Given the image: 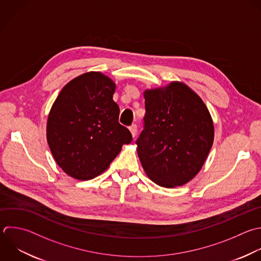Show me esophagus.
<instances>
[{"instance_id":"esophagus-1","label":"esophagus","mask_w":261,"mask_h":261,"mask_svg":"<svg viewBox=\"0 0 261 261\" xmlns=\"http://www.w3.org/2000/svg\"><path fill=\"white\" fill-rule=\"evenodd\" d=\"M129 130H130V133H132V136H133V138H135L136 136H137V130H138V128H137V125L136 124H132L129 127Z\"/></svg>"}]
</instances>
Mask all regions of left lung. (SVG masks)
Segmentation results:
<instances>
[{
	"label": "left lung",
	"mask_w": 261,
	"mask_h": 261,
	"mask_svg": "<svg viewBox=\"0 0 261 261\" xmlns=\"http://www.w3.org/2000/svg\"><path fill=\"white\" fill-rule=\"evenodd\" d=\"M144 98L145 126L136 142L142 166L160 187L182 186L197 175L212 147L211 115L202 99L179 82L146 90Z\"/></svg>",
	"instance_id": "1"
}]
</instances>
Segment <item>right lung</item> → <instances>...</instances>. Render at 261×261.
<instances>
[{"mask_svg":"<svg viewBox=\"0 0 261 261\" xmlns=\"http://www.w3.org/2000/svg\"><path fill=\"white\" fill-rule=\"evenodd\" d=\"M115 83L98 71L70 81L55 100L47 121V141L62 170L80 180L104 172L133 140L118 122Z\"/></svg>","mask_w":261,"mask_h":261,"instance_id":"add662e5","label":"right lung"}]
</instances>
